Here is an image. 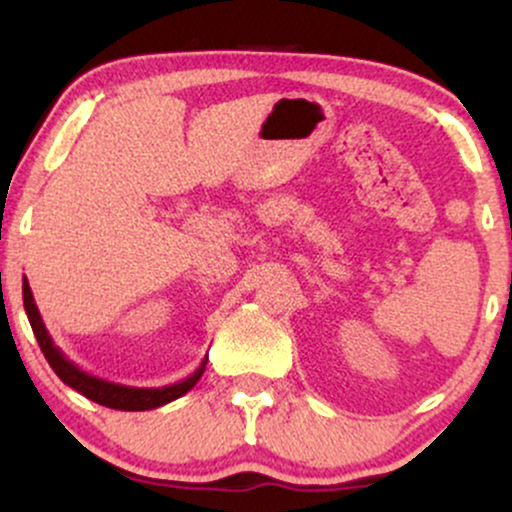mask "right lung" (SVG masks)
Masks as SVG:
<instances>
[{"mask_svg": "<svg viewBox=\"0 0 512 512\" xmlns=\"http://www.w3.org/2000/svg\"><path fill=\"white\" fill-rule=\"evenodd\" d=\"M23 308H26L28 322H31L33 334L35 339H38L40 349H43V354L48 358L52 370L60 375L62 383L69 385L76 392H81V395L91 399V402L103 404V407L122 409V411H146V409L163 407V404L187 395V392L197 385V380L202 378L204 368H207V358H204L190 378L166 387H129L120 383H110V380L96 378V375L86 373L84 368H79L74 361H69V358L62 354L60 346H55L48 327H45L43 317H40L38 305H35L33 291L31 286H28L26 276H23Z\"/></svg>", "mask_w": 512, "mask_h": 512, "instance_id": "obj_1", "label": "right lung"}]
</instances>
